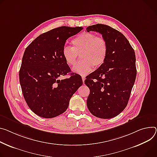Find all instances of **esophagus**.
Segmentation results:
<instances>
[{"mask_svg": "<svg viewBox=\"0 0 157 157\" xmlns=\"http://www.w3.org/2000/svg\"><path fill=\"white\" fill-rule=\"evenodd\" d=\"M85 79H86V78H85V76H82V82H83V84H84V80H85Z\"/></svg>", "mask_w": 157, "mask_h": 157, "instance_id": "1", "label": "esophagus"}]
</instances>
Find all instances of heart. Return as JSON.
Instances as JSON below:
<instances>
[{"mask_svg":"<svg viewBox=\"0 0 157 157\" xmlns=\"http://www.w3.org/2000/svg\"><path fill=\"white\" fill-rule=\"evenodd\" d=\"M73 46H64L63 57L67 65L73 67L76 63L78 55L82 59L73 67L75 73L85 76L93 67L101 66L108 56V44L106 40L93 33H82L71 40Z\"/></svg>","mask_w":157,"mask_h":157,"instance_id":"b5f03b06","label":"heart"}]
</instances>
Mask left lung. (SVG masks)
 Masks as SVG:
<instances>
[{
  "label": "left lung",
  "mask_w": 157,
  "mask_h": 157,
  "mask_svg": "<svg viewBox=\"0 0 157 157\" xmlns=\"http://www.w3.org/2000/svg\"><path fill=\"white\" fill-rule=\"evenodd\" d=\"M86 31L101 34L108 49L105 63L84 81L90 90L87 106L98 118H111L124 110L129 100L136 76L135 53L124 36L109 25L98 24Z\"/></svg>",
  "instance_id": "left-lung-1"
}]
</instances>
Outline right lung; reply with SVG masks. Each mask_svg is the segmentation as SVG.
<instances>
[{
  "label": "right lung",
  "instance_id": "1",
  "mask_svg": "<svg viewBox=\"0 0 157 157\" xmlns=\"http://www.w3.org/2000/svg\"><path fill=\"white\" fill-rule=\"evenodd\" d=\"M82 29V27L61 26L43 33L28 46L19 71V81L25 100L37 115L51 118L63 113L82 80L78 74L59 78L71 69L63 57L66 40Z\"/></svg>",
  "mask_w": 157,
  "mask_h": 157
}]
</instances>
